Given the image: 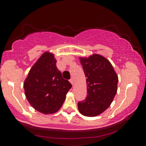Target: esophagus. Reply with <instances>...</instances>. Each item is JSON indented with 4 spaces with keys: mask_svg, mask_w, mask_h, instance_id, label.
I'll list each match as a JSON object with an SVG mask.
<instances>
[{
    "mask_svg": "<svg viewBox=\"0 0 146 146\" xmlns=\"http://www.w3.org/2000/svg\"><path fill=\"white\" fill-rule=\"evenodd\" d=\"M70 82H71L72 84L73 85V84H74V80H73V78H71V80H70Z\"/></svg>",
    "mask_w": 146,
    "mask_h": 146,
    "instance_id": "1",
    "label": "esophagus"
}]
</instances>
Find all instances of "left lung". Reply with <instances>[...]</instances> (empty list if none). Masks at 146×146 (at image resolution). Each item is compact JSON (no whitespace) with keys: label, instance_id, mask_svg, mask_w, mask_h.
Here are the masks:
<instances>
[{"label":"left lung","instance_id":"8db88e82","mask_svg":"<svg viewBox=\"0 0 146 146\" xmlns=\"http://www.w3.org/2000/svg\"><path fill=\"white\" fill-rule=\"evenodd\" d=\"M87 83V96L78 103L82 115L95 117L105 111L117 93L118 77L112 64L104 57L94 54L80 58Z\"/></svg>","mask_w":146,"mask_h":146}]
</instances>
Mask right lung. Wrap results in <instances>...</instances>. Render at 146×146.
Wrapping results in <instances>:
<instances>
[{"instance_id":"right-lung-1","label":"right lung","mask_w":146,"mask_h":146,"mask_svg":"<svg viewBox=\"0 0 146 146\" xmlns=\"http://www.w3.org/2000/svg\"><path fill=\"white\" fill-rule=\"evenodd\" d=\"M71 87L57 68L54 56L48 52L43 53L35 63L24 82L25 95L30 104L43 114L58 111Z\"/></svg>"}]
</instances>
